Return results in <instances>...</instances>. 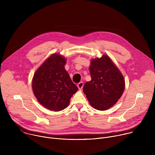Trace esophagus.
<instances>
[{
	"label": "esophagus",
	"instance_id": "34e87169",
	"mask_svg": "<svg viewBox=\"0 0 155 155\" xmlns=\"http://www.w3.org/2000/svg\"><path fill=\"white\" fill-rule=\"evenodd\" d=\"M77 86H78V87L79 88L80 90H81L82 88H83V82L80 81V83H78L77 84Z\"/></svg>",
	"mask_w": 155,
	"mask_h": 155
}]
</instances>
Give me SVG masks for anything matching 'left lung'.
I'll list each match as a JSON object with an SVG mask.
<instances>
[{"instance_id": "1", "label": "left lung", "mask_w": 155, "mask_h": 155, "mask_svg": "<svg viewBox=\"0 0 155 155\" xmlns=\"http://www.w3.org/2000/svg\"><path fill=\"white\" fill-rule=\"evenodd\" d=\"M90 71L91 80L83 86V93L94 108L107 110L122 96L125 86L124 77L105 54L91 61Z\"/></svg>"}]
</instances>
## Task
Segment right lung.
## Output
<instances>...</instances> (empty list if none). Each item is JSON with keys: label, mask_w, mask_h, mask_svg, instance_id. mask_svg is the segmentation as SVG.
<instances>
[{"label": "right lung", "mask_w": 155, "mask_h": 155, "mask_svg": "<svg viewBox=\"0 0 155 155\" xmlns=\"http://www.w3.org/2000/svg\"><path fill=\"white\" fill-rule=\"evenodd\" d=\"M65 62L63 56L54 54L43 63L33 77L35 96L43 107L54 112L67 107L78 90L64 68Z\"/></svg>", "instance_id": "1"}]
</instances>
